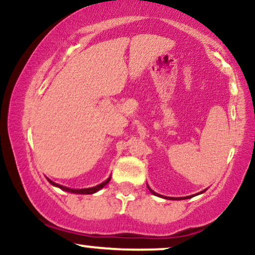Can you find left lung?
I'll use <instances>...</instances> for the list:
<instances>
[{"label":"left lung","mask_w":255,"mask_h":255,"mask_svg":"<svg viewBox=\"0 0 255 255\" xmlns=\"http://www.w3.org/2000/svg\"><path fill=\"white\" fill-rule=\"evenodd\" d=\"M147 187H149V186H147ZM149 190H150L151 194H153L155 196H159V197L167 198V200H183V198H190V197H191V196H187V197H167V196H161V195L156 194V192H155V191H152V190H151L150 187H149ZM205 191H206V190H205ZM202 192H203V191H202Z\"/></svg>","instance_id":"left-lung-1"}]
</instances>
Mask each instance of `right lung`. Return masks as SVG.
I'll return each mask as SVG.
<instances>
[{
  "label": "right lung",
  "mask_w": 255,
  "mask_h": 255,
  "mask_svg": "<svg viewBox=\"0 0 255 255\" xmlns=\"http://www.w3.org/2000/svg\"><path fill=\"white\" fill-rule=\"evenodd\" d=\"M48 181H49L50 184H52V185H54V186L59 187V189L64 190V191L72 192V194H81V195H92V194H94V192L99 191L100 189H103V187H104V186L106 185V184H108L109 181H110V178H109V179H106V180L104 181V183L99 184V185H97V186H93V187H88V189H70V187H66V186L59 185V184H55V183H53V181H52V180H49V179H48Z\"/></svg>",
  "instance_id": "obj_1"
}]
</instances>
